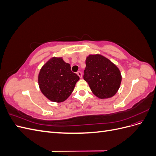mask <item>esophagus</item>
Instances as JSON below:
<instances>
[{"label": "esophagus", "instance_id": "1", "mask_svg": "<svg viewBox=\"0 0 156 156\" xmlns=\"http://www.w3.org/2000/svg\"><path fill=\"white\" fill-rule=\"evenodd\" d=\"M77 74L78 75V76H79L80 78H82V73H81V72H79H79H77Z\"/></svg>", "mask_w": 156, "mask_h": 156}]
</instances>
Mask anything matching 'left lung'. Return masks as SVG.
Instances as JSON below:
<instances>
[{
	"label": "left lung",
	"mask_w": 156,
	"mask_h": 156,
	"mask_svg": "<svg viewBox=\"0 0 156 156\" xmlns=\"http://www.w3.org/2000/svg\"><path fill=\"white\" fill-rule=\"evenodd\" d=\"M84 80L92 93L100 99L114 96L122 81L120 71L105 56L100 54L89 55L86 58Z\"/></svg>",
	"instance_id": "obj_1"
}]
</instances>
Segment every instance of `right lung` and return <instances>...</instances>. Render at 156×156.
<instances>
[{
	"instance_id": "obj_1",
	"label": "right lung",
	"mask_w": 156,
	"mask_h": 156,
	"mask_svg": "<svg viewBox=\"0 0 156 156\" xmlns=\"http://www.w3.org/2000/svg\"><path fill=\"white\" fill-rule=\"evenodd\" d=\"M79 80L71 71L70 64L62 57L51 58L44 64L37 77L41 93L51 101L61 103L67 100Z\"/></svg>"
}]
</instances>
